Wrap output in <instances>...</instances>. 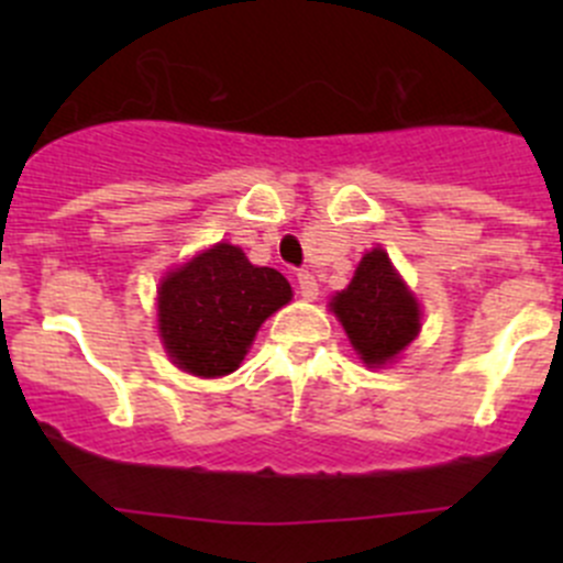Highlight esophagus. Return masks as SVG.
Segmentation results:
<instances>
[{
  "mask_svg": "<svg viewBox=\"0 0 563 563\" xmlns=\"http://www.w3.org/2000/svg\"><path fill=\"white\" fill-rule=\"evenodd\" d=\"M297 288H299V297H302V299H316L318 297V283H316L313 272L299 269L297 272Z\"/></svg>",
  "mask_w": 563,
  "mask_h": 563,
  "instance_id": "obj_1",
  "label": "esophagus"
}]
</instances>
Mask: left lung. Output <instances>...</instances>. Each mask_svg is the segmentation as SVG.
Listing matches in <instances>:
<instances>
[{
    "instance_id": "8db88e82",
    "label": "left lung",
    "mask_w": 563,
    "mask_h": 563,
    "mask_svg": "<svg viewBox=\"0 0 563 563\" xmlns=\"http://www.w3.org/2000/svg\"><path fill=\"white\" fill-rule=\"evenodd\" d=\"M334 316L367 365H384L419 334V305L391 269L382 247L365 253L345 291L332 299Z\"/></svg>"
}]
</instances>
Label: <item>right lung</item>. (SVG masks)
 <instances>
[{
    "instance_id": "obj_1",
    "label": "right lung",
    "mask_w": 563,
    "mask_h": 563,
    "mask_svg": "<svg viewBox=\"0 0 563 563\" xmlns=\"http://www.w3.org/2000/svg\"><path fill=\"white\" fill-rule=\"evenodd\" d=\"M291 299L286 277L253 266L234 245H214L161 286V338L174 365L192 376H229L261 323Z\"/></svg>"
}]
</instances>
